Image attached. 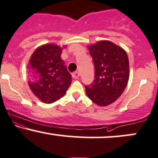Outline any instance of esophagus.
Wrapping results in <instances>:
<instances>
[{
    "label": "esophagus",
    "instance_id": "1",
    "mask_svg": "<svg viewBox=\"0 0 158 158\" xmlns=\"http://www.w3.org/2000/svg\"><path fill=\"white\" fill-rule=\"evenodd\" d=\"M79 72H74L72 73V77L74 79H78L79 78Z\"/></svg>",
    "mask_w": 158,
    "mask_h": 158
}]
</instances>
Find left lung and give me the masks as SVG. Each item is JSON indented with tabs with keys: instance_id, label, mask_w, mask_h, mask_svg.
<instances>
[{
	"instance_id": "obj_1",
	"label": "left lung",
	"mask_w": 158,
	"mask_h": 158,
	"mask_svg": "<svg viewBox=\"0 0 158 158\" xmlns=\"http://www.w3.org/2000/svg\"><path fill=\"white\" fill-rule=\"evenodd\" d=\"M95 67L94 84L85 86L88 98L100 106L114 103L122 94L130 76L129 60L125 50L109 40L88 46Z\"/></svg>"
}]
</instances>
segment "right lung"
Here are the masks:
<instances>
[{
	"label": "right lung",
	"instance_id": "1",
	"mask_svg": "<svg viewBox=\"0 0 158 158\" xmlns=\"http://www.w3.org/2000/svg\"><path fill=\"white\" fill-rule=\"evenodd\" d=\"M53 43H46L35 49L27 66L32 93L45 103H52L64 96L72 76L60 58L62 49Z\"/></svg>",
	"mask_w": 158,
	"mask_h": 158
}]
</instances>
